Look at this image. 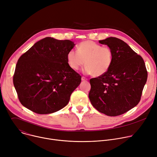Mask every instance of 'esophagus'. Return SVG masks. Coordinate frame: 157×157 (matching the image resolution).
I'll return each instance as SVG.
<instances>
[{
  "mask_svg": "<svg viewBox=\"0 0 157 157\" xmlns=\"http://www.w3.org/2000/svg\"><path fill=\"white\" fill-rule=\"evenodd\" d=\"M82 81H86V80H87V78H86V77H82Z\"/></svg>",
  "mask_w": 157,
  "mask_h": 157,
  "instance_id": "34e87169",
  "label": "esophagus"
}]
</instances>
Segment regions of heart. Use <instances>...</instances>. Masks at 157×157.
Masks as SVG:
<instances>
[{"label": "heart", "instance_id": "heart-1", "mask_svg": "<svg viewBox=\"0 0 157 157\" xmlns=\"http://www.w3.org/2000/svg\"><path fill=\"white\" fill-rule=\"evenodd\" d=\"M67 59L72 70H78L85 63L86 74L99 77L110 69L113 62V52L109 47L102 46L92 41H86L78 44L77 52L69 51Z\"/></svg>", "mask_w": 157, "mask_h": 157}]
</instances>
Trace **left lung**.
Instances as JSON below:
<instances>
[{
  "instance_id": "1",
  "label": "left lung",
  "mask_w": 157,
  "mask_h": 157,
  "mask_svg": "<svg viewBox=\"0 0 157 157\" xmlns=\"http://www.w3.org/2000/svg\"><path fill=\"white\" fill-rule=\"evenodd\" d=\"M113 52V62L106 74L90 80L92 105L109 116L123 114L140 101L147 80L144 60L123 40L109 37L99 41Z\"/></svg>"
}]
</instances>
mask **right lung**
<instances>
[{"label":"right lung","mask_w":157,"mask_h":157,"mask_svg":"<svg viewBox=\"0 0 157 157\" xmlns=\"http://www.w3.org/2000/svg\"><path fill=\"white\" fill-rule=\"evenodd\" d=\"M75 44L68 40L46 37L22 55L13 83L21 104L40 114H51L66 106L81 76L68 65L67 55Z\"/></svg>","instance_id":"1"}]
</instances>
